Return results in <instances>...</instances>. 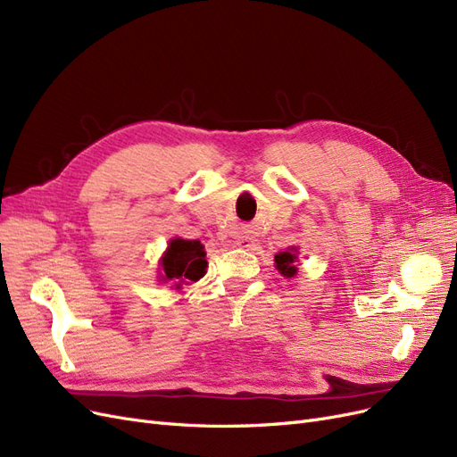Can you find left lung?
Instances as JSON below:
<instances>
[{
    "instance_id": "obj_1",
    "label": "left lung",
    "mask_w": 457,
    "mask_h": 457,
    "mask_svg": "<svg viewBox=\"0 0 457 457\" xmlns=\"http://www.w3.org/2000/svg\"><path fill=\"white\" fill-rule=\"evenodd\" d=\"M290 253H278L275 256V263H277V270L281 271V275L285 277H292L296 273V266H294V262H296V248H288Z\"/></svg>"
}]
</instances>
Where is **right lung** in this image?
<instances>
[{
    "instance_id": "1",
    "label": "right lung",
    "mask_w": 457,
    "mask_h": 457,
    "mask_svg": "<svg viewBox=\"0 0 457 457\" xmlns=\"http://www.w3.org/2000/svg\"><path fill=\"white\" fill-rule=\"evenodd\" d=\"M204 256L207 253L199 241L172 239L161 260V278L163 283H176V288H180V283L186 281H199L207 273Z\"/></svg>"
}]
</instances>
